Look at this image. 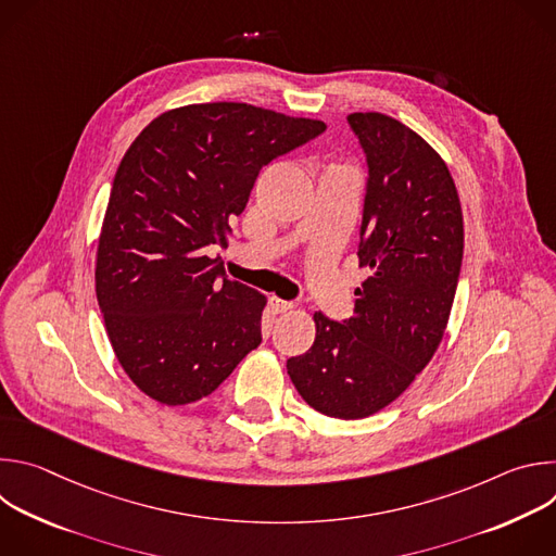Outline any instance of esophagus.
<instances>
[{
  "mask_svg": "<svg viewBox=\"0 0 556 556\" xmlns=\"http://www.w3.org/2000/svg\"><path fill=\"white\" fill-rule=\"evenodd\" d=\"M268 305H270V312H273V314H283V312L292 309V303H290V301H283V299H277V296H270V299H268Z\"/></svg>",
  "mask_w": 556,
  "mask_h": 556,
  "instance_id": "obj_1",
  "label": "esophagus"
}]
</instances>
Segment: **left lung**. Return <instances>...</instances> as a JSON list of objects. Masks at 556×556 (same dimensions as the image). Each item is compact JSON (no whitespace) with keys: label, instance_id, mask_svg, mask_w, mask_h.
<instances>
[{"label":"left lung","instance_id":"obj_1","mask_svg":"<svg viewBox=\"0 0 556 556\" xmlns=\"http://www.w3.org/2000/svg\"><path fill=\"white\" fill-rule=\"evenodd\" d=\"M367 161L354 316L314 312L312 348L288 358L301 399L330 418H367L433 358L451 314L464 222L457 189L435 149L378 112L348 116Z\"/></svg>","mask_w":556,"mask_h":556}]
</instances>
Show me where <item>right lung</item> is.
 <instances>
[{"mask_svg": "<svg viewBox=\"0 0 556 556\" xmlns=\"http://www.w3.org/2000/svg\"><path fill=\"white\" fill-rule=\"evenodd\" d=\"M326 131L247 103L153 118L114 176L97 253V299L125 374L176 407L213 393L262 343L266 296L224 277L226 249L260 172Z\"/></svg>", "mask_w": 556, "mask_h": 556, "instance_id": "1", "label": "right lung"}]
</instances>
